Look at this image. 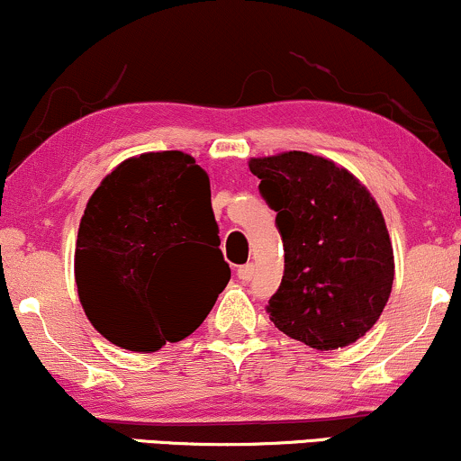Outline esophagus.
Segmentation results:
<instances>
[{"label": "esophagus", "mask_w": 461, "mask_h": 461, "mask_svg": "<svg viewBox=\"0 0 461 461\" xmlns=\"http://www.w3.org/2000/svg\"><path fill=\"white\" fill-rule=\"evenodd\" d=\"M237 276H240V280H243V283H248V280H250L254 276V265L252 263L241 265V267L237 269Z\"/></svg>", "instance_id": "esophagus-1"}]
</instances>
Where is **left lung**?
Returning <instances> with one entry per match:
<instances>
[{"mask_svg":"<svg viewBox=\"0 0 461 461\" xmlns=\"http://www.w3.org/2000/svg\"><path fill=\"white\" fill-rule=\"evenodd\" d=\"M258 192L276 211L285 276L267 304L286 337L328 351L375 326L393 291L386 221L369 189L326 157L289 150L252 157Z\"/></svg>","mask_w":461,"mask_h":461,"instance_id":"left-lung-1","label":"left lung"}]
</instances>
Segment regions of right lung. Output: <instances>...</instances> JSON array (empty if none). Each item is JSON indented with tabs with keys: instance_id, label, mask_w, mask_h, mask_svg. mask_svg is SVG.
Instances as JSON below:
<instances>
[{
	"instance_id": "add662e5",
	"label": "right lung",
	"mask_w": 461,
	"mask_h": 461,
	"mask_svg": "<svg viewBox=\"0 0 461 461\" xmlns=\"http://www.w3.org/2000/svg\"><path fill=\"white\" fill-rule=\"evenodd\" d=\"M218 246L209 176L192 155L124 159L95 189L79 224L75 283L86 317L129 351L150 354L189 337L230 280ZM194 258L214 278L204 290L180 285Z\"/></svg>"
}]
</instances>
